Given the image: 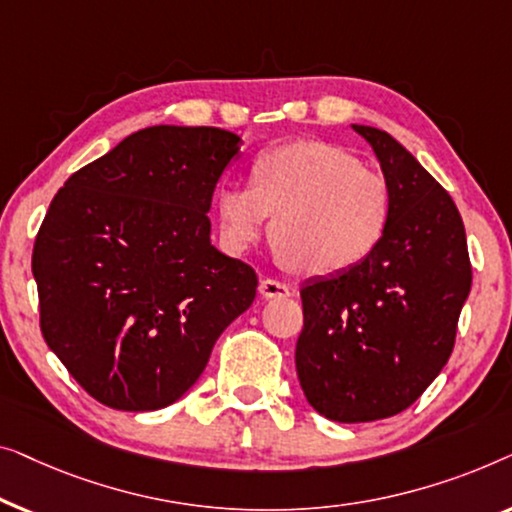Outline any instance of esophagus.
<instances>
[{
	"mask_svg": "<svg viewBox=\"0 0 512 512\" xmlns=\"http://www.w3.org/2000/svg\"><path fill=\"white\" fill-rule=\"evenodd\" d=\"M259 294H262L264 299H283V297H290L292 287L280 283V280L264 278L262 283H259Z\"/></svg>",
	"mask_w": 512,
	"mask_h": 512,
	"instance_id": "obj_1",
	"label": "esophagus"
}]
</instances>
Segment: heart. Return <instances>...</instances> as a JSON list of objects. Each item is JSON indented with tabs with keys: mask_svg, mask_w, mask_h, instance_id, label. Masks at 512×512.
Listing matches in <instances>:
<instances>
[{
	"mask_svg": "<svg viewBox=\"0 0 512 512\" xmlns=\"http://www.w3.org/2000/svg\"><path fill=\"white\" fill-rule=\"evenodd\" d=\"M250 187L220 185L215 220L227 253L271 239L294 269L329 276L362 264L383 239L392 194L385 176L322 141H294L257 155Z\"/></svg>",
	"mask_w": 512,
	"mask_h": 512,
	"instance_id": "heart-1",
	"label": "heart"
}]
</instances>
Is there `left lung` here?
I'll list each match as a JSON object with an SVG mask.
<instances>
[{
	"label": "left lung",
	"instance_id": "obj_1",
	"mask_svg": "<svg viewBox=\"0 0 512 512\" xmlns=\"http://www.w3.org/2000/svg\"><path fill=\"white\" fill-rule=\"evenodd\" d=\"M390 185V220L362 264L301 290L297 376L334 422H371L406 410L452 355L471 292V259L455 201L383 129L355 125Z\"/></svg>",
	"mask_w": 512,
	"mask_h": 512
}]
</instances>
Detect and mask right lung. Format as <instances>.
<instances>
[{"label":"right lung","instance_id":"right-lung-1","mask_svg":"<svg viewBox=\"0 0 512 512\" xmlns=\"http://www.w3.org/2000/svg\"><path fill=\"white\" fill-rule=\"evenodd\" d=\"M239 141L218 127H146L50 201L32 250L41 334L104 406L181 399L253 304L255 269L211 246L206 215Z\"/></svg>","mask_w":512,"mask_h":512}]
</instances>
